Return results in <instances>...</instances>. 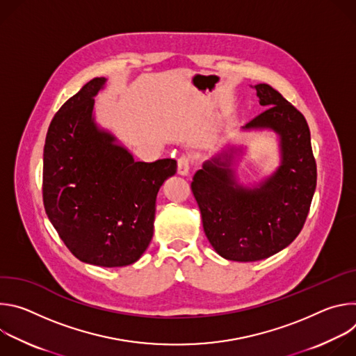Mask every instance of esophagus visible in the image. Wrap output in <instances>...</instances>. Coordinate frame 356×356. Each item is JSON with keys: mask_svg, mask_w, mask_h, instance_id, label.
<instances>
[{"mask_svg": "<svg viewBox=\"0 0 356 356\" xmlns=\"http://www.w3.org/2000/svg\"><path fill=\"white\" fill-rule=\"evenodd\" d=\"M191 166V158L188 155H183L177 161V173L181 176H187Z\"/></svg>", "mask_w": 356, "mask_h": 356, "instance_id": "obj_1", "label": "esophagus"}]
</instances>
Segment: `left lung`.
<instances>
[{
  "instance_id": "obj_1",
  "label": "left lung",
  "mask_w": 356,
  "mask_h": 356,
  "mask_svg": "<svg viewBox=\"0 0 356 356\" xmlns=\"http://www.w3.org/2000/svg\"><path fill=\"white\" fill-rule=\"evenodd\" d=\"M268 107L242 129H272L280 139V166L257 187L239 184L228 147L193 176L191 191L204 232L220 257L236 262L266 259L300 234L317 184V165L304 115L269 84L255 86Z\"/></svg>"
}]
</instances>
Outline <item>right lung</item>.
Segmentation results:
<instances>
[{
	"mask_svg": "<svg viewBox=\"0 0 356 356\" xmlns=\"http://www.w3.org/2000/svg\"><path fill=\"white\" fill-rule=\"evenodd\" d=\"M104 77L70 97L49 125L43 147V206L73 255L90 265L136 262L154 235L156 195L177 169L175 159L135 162L94 121Z\"/></svg>",
	"mask_w": 356,
	"mask_h": 356,
	"instance_id": "1",
	"label": "right lung"
}]
</instances>
